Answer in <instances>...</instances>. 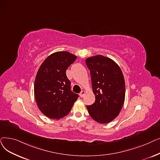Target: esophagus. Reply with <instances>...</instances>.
<instances>
[{"instance_id":"34e87169","label":"esophagus","mask_w":160,"mask_h":160,"mask_svg":"<svg viewBox=\"0 0 160 160\" xmlns=\"http://www.w3.org/2000/svg\"><path fill=\"white\" fill-rule=\"evenodd\" d=\"M85 95V92L84 91H82L80 93V97H83Z\"/></svg>"}]
</instances>
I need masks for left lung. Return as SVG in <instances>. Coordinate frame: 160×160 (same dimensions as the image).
Returning a JSON list of instances; mask_svg holds the SVG:
<instances>
[{"label": "left lung", "instance_id": "left-lung-1", "mask_svg": "<svg viewBox=\"0 0 160 160\" xmlns=\"http://www.w3.org/2000/svg\"><path fill=\"white\" fill-rule=\"evenodd\" d=\"M91 74L95 101L87 106L92 118L101 123L112 121L118 116L125 99V81L120 68L101 55L86 59Z\"/></svg>", "mask_w": 160, "mask_h": 160}]
</instances>
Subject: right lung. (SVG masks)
<instances>
[{"label":"right lung","instance_id":"right-lung-1","mask_svg":"<svg viewBox=\"0 0 160 160\" xmlns=\"http://www.w3.org/2000/svg\"><path fill=\"white\" fill-rule=\"evenodd\" d=\"M76 56L67 52H58L48 56L40 67L34 82V97L45 116L59 119L70 112L79 95L71 89L66 75L67 68Z\"/></svg>","mask_w":160,"mask_h":160}]
</instances>
